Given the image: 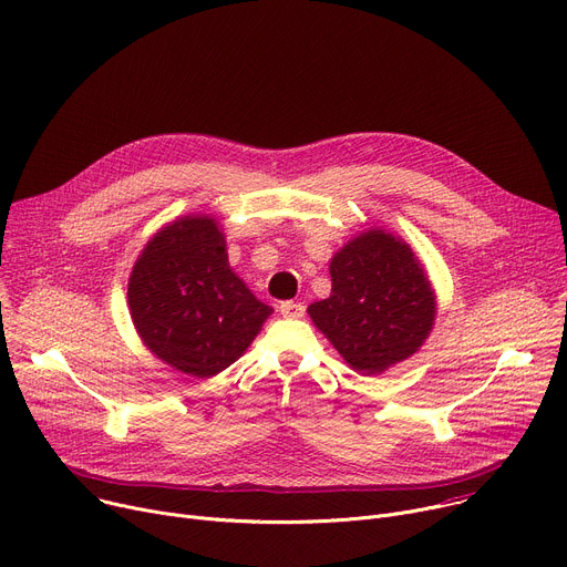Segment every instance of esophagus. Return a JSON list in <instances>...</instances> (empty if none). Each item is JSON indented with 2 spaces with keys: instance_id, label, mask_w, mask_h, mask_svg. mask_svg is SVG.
<instances>
[{
  "instance_id": "1",
  "label": "esophagus",
  "mask_w": 567,
  "mask_h": 567,
  "mask_svg": "<svg viewBox=\"0 0 567 567\" xmlns=\"http://www.w3.org/2000/svg\"><path fill=\"white\" fill-rule=\"evenodd\" d=\"M280 315L287 317V319H300L305 315V305L293 302V300H285V302H280Z\"/></svg>"
}]
</instances>
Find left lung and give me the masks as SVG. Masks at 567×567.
I'll list each match as a JSON object with an SVG mask.
<instances>
[{"mask_svg": "<svg viewBox=\"0 0 567 567\" xmlns=\"http://www.w3.org/2000/svg\"><path fill=\"white\" fill-rule=\"evenodd\" d=\"M332 293L307 307L315 326L362 375L384 373L427 339L436 296L414 250L371 228L330 262Z\"/></svg>", "mask_w": 567, "mask_h": 567, "instance_id": "obj_1", "label": "left lung"}]
</instances>
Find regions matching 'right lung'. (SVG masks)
<instances>
[{"mask_svg":"<svg viewBox=\"0 0 567 567\" xmlns=\"http://www.w3.org/2000/svg\"><path fill=\"white\" fill-rule=\"evenodd\" d=\"M128 307L144 346L194 378L237 362L274 312L235 276L224 233L203 215L148 239L128 278Z\"/></svg>","mask_w":567,"mask_h":567,"instance_id":"add662e5","label":"right lung"}]
</instances>
